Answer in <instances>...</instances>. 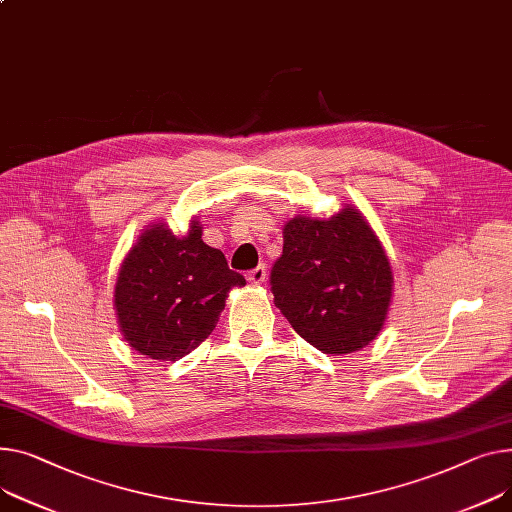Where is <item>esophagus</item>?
Returning a JSON list of instances; mask_svg holds the SVG:
<instances>
[{"instance_id":"esophagus-1","label":"esophagus","mask_w":512,"mask_h":512,"mask_svg":"<svg viewBox=\"0 0 512 512\" xmlns=\"http://www.w3.org/2000/svg\"><path fill=\"white\" fill-rule=\"evenodd\" d=\"M265 278H267L265 265H257L255 269H251L249 274H247V280H249L251 284H261V282H265Z\"/></svg>"}]
</instances>
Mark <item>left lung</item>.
<instances>
[{
  "instance_id": "left-lung-1",
  "label": "left lung",
  "mask_w": 512,
  "mask_h": 512,
  "mask_svg": "<svg viewBox=\"0 0 512 512\" xmlns=\"http://www.w3.org/2000/svg\"><path fill=\"white\" fill-rule=\"evenodd\" d=\"M269 286L300 337L325 354H350L383 329L393 276L379 238L346 208L329 220L298 216L284 226Z\"/></svg>"
}]
</instances>
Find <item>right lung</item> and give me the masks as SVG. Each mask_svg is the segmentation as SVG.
Returning a JSON list of instances; mask_svg holds the SVG:
<instances>
[{"instance_id":"add662e5","label":"right lung","mask_w":512,"mask_h":512,"mask_svg":"<svg viewBox=\"0 0 512 512\" xmlns=\"http://www.w3.org/2000/svg\"><path fill=\"white\" fill-rule=\"evenodd\" d=\"M245 284L201 241L197 222L183 238L156 224L125 257L115 286L125 342L152 360H177L214 331L228 290Z\"/></svg>"}]
</instances>
